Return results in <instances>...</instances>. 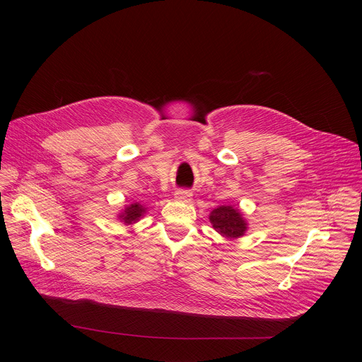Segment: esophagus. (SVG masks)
<instances>
[{"label": "esophagus", "instance_id": "1", "mask_svg": "<svg viewBox=\"0 0 362 362\" xmlns=\"http://www.w3.org/2000/svg\"><path fill=\"white\" fill-rule=\"evenodd\" d=\"M175 199L179 200V202L190 203V200H192V192H189V190H177V192H175Z\"/></svg>", "mask_w": 362, "mask_h": 362}]
</instances>
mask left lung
Segmentation results:
<instances>
[{"label": "left lung", "instance_id": "1", "mask_svg": "<svg viewBox=\"0 0 362 362\" xmlns=\"http://www.w3.org/2000/svg\"><path fill=\"white\" fill-rule=\"evenodd\" d=\"M209 221L214 229L228 239H238L243 236L247 229V223L239 209L229 204L214 209L209 215Z\"/></svg>", "mask_w": 362, "mask_h": 362}]
</instances>
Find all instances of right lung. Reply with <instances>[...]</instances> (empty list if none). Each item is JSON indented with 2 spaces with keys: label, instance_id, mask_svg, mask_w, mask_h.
I'll return each instance as SVG.
<instances>
[{
  "label": "right lung",
  "instance_id": "1",
  "mask_svg": "<svg viewBox=\"0 0 362 362\" xmlns=\"http://www.w3.org/2000/svg\"><path fill=\"white\" fill-rule=\"evenodd\" d=\"M146 209L143 204H140L139 202L132 203L129 206H126L124 211L122 214H119V219L124 223V225H133L137 221H140V218H143V215L146 214Z\"/></svg>",
  "mask_w": 362,
  "mask_h": 362
}]
</instances>
